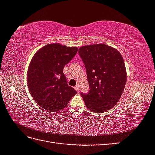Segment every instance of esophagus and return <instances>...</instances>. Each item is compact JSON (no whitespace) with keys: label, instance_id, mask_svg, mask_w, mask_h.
<instances>
[{"label":"esophagus","instance_id":"esophagus-1","mask_svg":"<svg viewBox=\"0 0 155 155\" xmlns=\"http://www.w3.org/2000/svg\"><path fill=\"white\" fill-rule=\"evenodd\" d=\"M74 88H75V90H76L77 92H79V88L78 85L75 86V87H74Z\"/></svg>","mask_w":155,"mask_h":155}]
</instances>
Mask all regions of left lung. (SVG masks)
Listing matches in <instances>:
<instances>
[{
	"label": "left lung",
	"mask_w": 155,
	"mask_h": 155,
	"mask_svg": "<svg viewBox=\"0 0 155 155\" xmlns=\"http://www.w3.org/2000/svg\"><path fill=\"white\" fill-rule=\"evenodd\" d=\"M79 54L91 88L87 94H81L85 105L93 112H106L117 104L125 88L127 75L122 55L102 43L83 46Z\"/></svg>",
	"instance_id": "left-lung-1"
}]
</instances>
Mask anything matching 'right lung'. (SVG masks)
<instances>
[{
  "label": "right lung",
  "mask_w": 155,
  "mask_h": 155,
  "mask_svg": "<svg viewBox=\"0 0 155 155\" xmlns=\"http://www.w3.org/2000/svg\"><path fill=\"white\" fill-rule=\"evenodd\" d=\"M76 46L59 43L46 45L37 50L27 71V84L31 95L40 107L57 112L67 107L77 92L68 85L63 68L78 51Z\"/></svg>",
  "instance_id": "1"
}]
</instances>
